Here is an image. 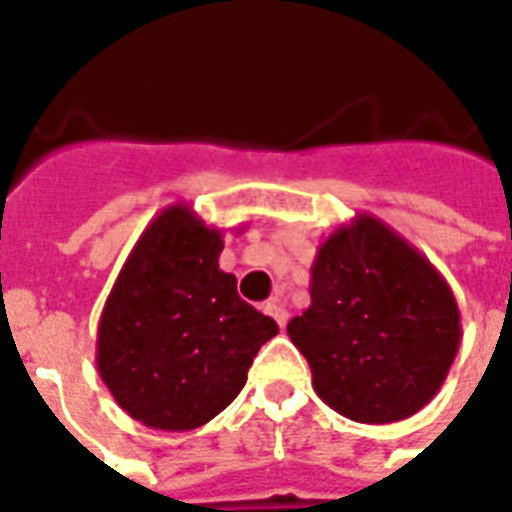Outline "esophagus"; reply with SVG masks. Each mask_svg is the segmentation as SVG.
Returning a JSON list of instances; mask_svg holds the SVG:
<instances>
[{
    "mask_svg": "<svg viewBox=\"0 0 512 512\" xmlns=\"http://www.w3.org/2000/svg\"><path fill=\"white\" fill-rule=\"evenodd\" d=\"M266 312L279 323V329H285V323H288V310L279 304V299H268L266 301Z\"/></svg>",
    "mask_w": 512,
    "mask_h": 512,
    "instance_id": "obj_1",
    "label": "esophagus"
}]
</instances>
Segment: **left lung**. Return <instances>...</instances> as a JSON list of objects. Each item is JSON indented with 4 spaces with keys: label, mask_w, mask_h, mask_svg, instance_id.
I'll use <instances>...</instances> for the list:
<instances>
[{
    "label": "left lung",
    "mask_w": 512,
    "mask_h": 512,
    "mask_svg": "<svg viewBox=\"0 0 512 512\" xmlns=\"http://www.w3.org/2000/svg\"><path fill=\"white\" fill-rule=\"evenodd\" d=\"M310 307L288 334L337 414L386 425L428 406L461 345L447 279L389 224L356 213L318 246Z\"/></svg>",
    "instance_id": "obj_1"
}]
</instances>
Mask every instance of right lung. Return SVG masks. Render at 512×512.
Segmentation results:
<instances>
[{
	"label": "right lung",
	"mask_w": 512,
	"mask_h": 512,
	"mask_svg": "<svg viewBox=\"0 0 512 512\" xmlns=\"http://www.w3.org/2000/svg\"><path fill=\"white\" fill-rule=\"evenodd\" d=\"M222 249V230L175 202L139 235L106 299L95 365L117 406L147 428L211 422L279 332L238 296Z\"/></svg>",
	"instance_id": "right-lung-1"
}]
</instances>
